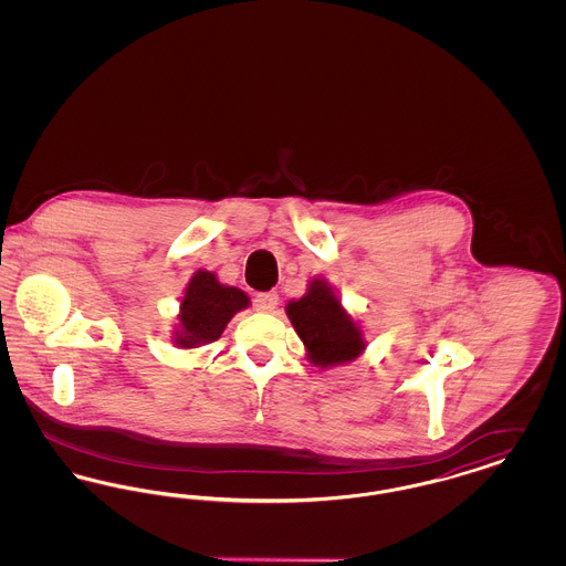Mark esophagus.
Returning a JSON list of instances; mask_svg holds the SVG:
<instances>
[{
    "label": "esophagus",
    "instance_id": "34e87169",
    "mask_svg": "<svg viewBox=\"0 0 566 566\" xmlns=\"http://www.w3.org/2000/svg\"><path fill=\"white\" fill-rule=\"evenodd\" d=\"M277 295L275 293H261V295H256L254 298V307L259 310V312H273L275 307H277Z\"/></svg>",
    "mask_w": 566,
    "mask_h": 566
}]
</instances>
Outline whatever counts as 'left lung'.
<instances>
[{
	"mask_svg": "<svg viewBox=\"0 0 566 566\" xmlns=\"http://www.w3.org/2000/svg\"><path fill=\"white\" fill-rule=\"evenodd\" d=\"M286 316L305 346V358L314 367L346 365L367 348L360 324L324 277H312L307 293L286 303Z\"/></svg>",
	"mask_w": 566,
	"mask_h": 566,
	"instance_id": "8db88e82",
	"label": "left lung"
}]
</instances>
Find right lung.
<instances>
[{"mask_svg": "<svg viewBox=\"0 0 566 566\" xmlns=\"http://www.w3.org/2000/svg\"><path fill=\"white\" fill-rule=\"evenodd\" d=\"M248 305L250 296L240 289L222 284L212 271H195L180 298L178 324L171 335L174 346L192 350L212 344Z\"/></svg>", "mask_w": 566, "mask_h": 566, "instance_id": "right-lung-1", "label": "right lung"}]
</instances>
